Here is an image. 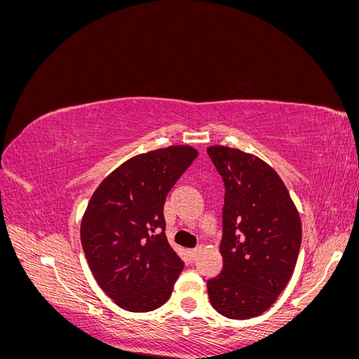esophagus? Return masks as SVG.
I'll list each match as a JSON object with an SVG mask.
<instances>
[{
    "instance_id": "1",
    "label": "esophagus",
    "mask_w": 359,
    "mask_h": 359,
    "mask_svg": "<svg viewBox=\"0 0 359 359\" xmlns=\"http://www.w3.org/2000/svg\"><path fill=\"white\" fill-rule=\"evenodd\" d=\"M201 253V248H193V250H189V255L191 259H196L198 255Z\"/></svg>"
}]
</instances>
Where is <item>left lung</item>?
I'll return each mask as SVG.
<instances>
[{
    "instance_id": "left-lung-1",
    "label": "left lung",
    "mask_w": 359,
    "mask_h": 359,
    "mask_svg": "<svg viewBox=\"0 0 359 359\" xmlns=\"http://www.w3.org/2000/svg\"><path fill=\"white\" fill-rule=\"evenodd\" d=\"M224 182L222 273L208 280L211 306L245 320L277 301L293 274L302 227L278 173L259 157L223 145L208 147Z\"/></svg>"
}]
</instances>
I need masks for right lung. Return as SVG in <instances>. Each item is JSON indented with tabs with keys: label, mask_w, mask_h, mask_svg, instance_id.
Wrapping results in <instances>:
<instances>
[{
	"label": "right lung",
	"mask_w": 359,
	"mask_h": 359,
	"mask_svg": "<svg viewBox=\"0 0 359 359\" xmlns=\"http://www.w3.org/2000/svg\"><path fill=\"white\" fill-rule=\"evenodd\" d=\"M196 157L189 145L135 156L93 193L81 243L95 281L118 307L153 311L172 295L184 264L168 243L163 206Z\"/></svg>",
	"instance_id": "add662e5"
}]
</instances>
